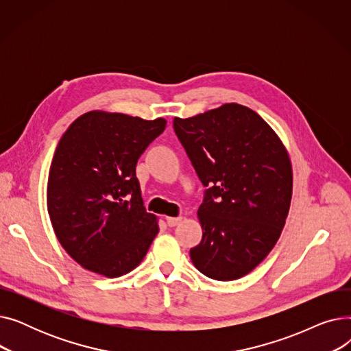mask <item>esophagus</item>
<instances>
[{"label": "esophagus", "mask_w": 351, "mask_h": 351, "mask_svg": "<svg viewBox=\"0 0 351 351\" xmlns=\"http://www.w3.org/2000/svg\"><path fill=\"white\" fill-rule=\"evenodd\" d=\"M182 222V217L178 216V217H166V223H168L169 228H173L176 225H179Z\"/></svg>", "instance_id": "esophagus-1"}]
</instances>
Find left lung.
<instances>
[{
	"mask_svg": "<svg viewBox=\"0 0 351 351\" xmlns=\"http://www.w3.org/2000/svg\"><path fill=\"white\" fill-rule=\"evenodd\" d=\"M173 129L204 183V236L195 267L215 280L243 278L278 242L290 208L293 173L280 138L254 110L225 104Z\"/></svg>",
	"mask_w": 351,
	"mask_h": 351,
	"instance_id": "left-lung-1",
	"label": "left lung"
}]
</instances>
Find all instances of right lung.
<instances>
[{
	"instance_id": "1",
	"label": "right lung",
	"mask_w": 351,
	"mask_h": 351,
	"mask_svg": "<svg viewBox=\"0 0 351 351\" xmlns=\"http://www.w3.org/2000/svg\"><path fill=\"white\" fill-rule=\"evenodd\" d=\"M165 126L163 118L90 110L62 135L47 205L60 243L84 269L119 278L142 262L158 234L156 216L143 206L136 163Z\"/></svg>"
}]
</instances>
